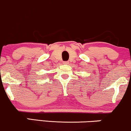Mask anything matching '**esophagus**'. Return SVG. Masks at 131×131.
Returning a JSON list of instances; mask_svg holds the SVG:
<instances>
[{
    "label": "esophagus",
    "mask_w": 131,
    "mask_h": 131,
    "mask_svg": "<svg viewBox=\"0 0 131 131\" xmlns=\"http://www.w3.org/2000/svg\"><path fill=\"white\" fill-rule=\"evenodd\" d=\"M69 62H68V61H64L63 63H64V64H68Z\"/></svg>",
    "instance_id": "obj_1"
}]
</instances>
